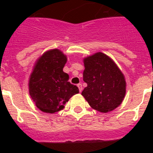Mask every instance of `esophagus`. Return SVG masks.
<instances>
[{"label": "esophagus", "mask_w": 153, "mask_h": 153, "mask_svg": "<svg viewBox=\"0 0 153 153\" xmlns=\"http://www.w3.org/2000/svg\"><path fill=\"white\" fill-rule=\"evenodd\" d=\"M77 86H78V88H79V92H82V90H83V86H82V84H81V83H79V84H77Z\"/></svg>", "instance_id": "esophagus-1"}]
</instances>
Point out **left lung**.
Wrapping results in <instances>:
<instances>
[{
	"label": "left lung",
	"mask_w": 153,
	"mask_h": 153,
	"mask_svg": "<svg viewBox=\"0 0 153 153\" xmlns=\"http://www.w3.org/2000/svg\"><path fill=\"white\" fill-rule=\"evenodd\" d=\"M83 81L87 83L82 92L93 109L108 113L120 106L126 94L125 77L111 58L97 53L83 59Z\"/></svg>",
	"instance_id": "obj_1"
}]
</instances>
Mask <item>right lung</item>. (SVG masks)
<instances>
[{"label": "right lung", "mask_w": 153, "mask_h": 153, "mask_svg": "<svg viewBox=\"0 0 153 153\" xmlns=\"http://www.w3.org/2000/svg\"><path fill=\"white\" fill-rule=\"evenodd\" d=\"M67 60L63 52L53 49L44 53L35 63L30 76L29 93L36 107L44 113L60 111L79 93L77 86L69 82V75L63 71Z\"/></svg>", "instance_id": "right-lung-1"}]
</instances>
